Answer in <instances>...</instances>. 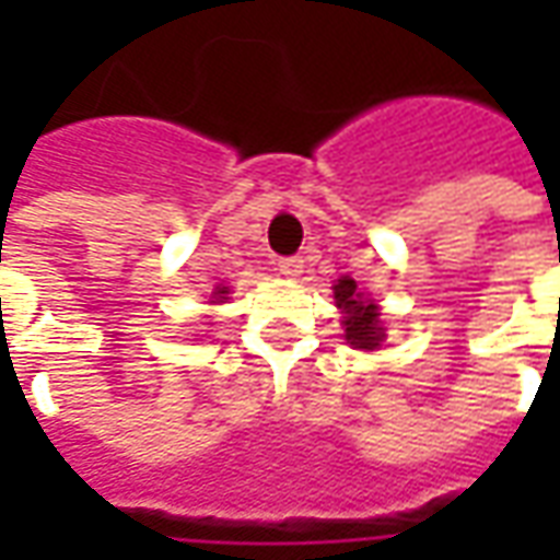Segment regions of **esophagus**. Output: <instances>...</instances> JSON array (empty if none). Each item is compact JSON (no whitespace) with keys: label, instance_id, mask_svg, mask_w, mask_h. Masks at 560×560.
Masks as SVG:
<instances>
[{"label":"esophagus","instance_id":"1","mask_svg":"<svg viewBox=\"0 0 560 560\" xmlns=\"http://www.w3.org/2000/svg\"><path fill=\"white\" fill-rule=\"evenodd\" d=\"M279 272L284 279H296L303 272V257H281Z\"/></svg>","mask_w":560,"mask_h":560}]
</instances>
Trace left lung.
<instances>
[{
    "label": "left lung",
    "instance_id": "8db88e82",
    "mask_svg": "<svg viewBox=\"0 0 560 560\" xmlns=\"http://www.w3.org/2000/svg\"><path fill=\"white\" fill-rule=\"evenodd\" d=\"M332 296H336V305L341 308V327H345V341L351 348H360V351H377L381 341L387 339V329H384V320H381V312L377 305L357 291V281L341 276L336 284H332Z\"/></svg>",
    "mask_w": 560,
    "mask_h": 560
}]
</instances>
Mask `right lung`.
I'll return each instance as SVG.
<instances>
[{
    "mask_svg": "<svg viewBox=\"0 0 560 560\" xmlns=\"http://www.w3.org/2000/svg\"><path fill=\"white\" fill-rule=\"evenodd\" d=\"M228 288H215V291H212V303H224V300H228Z\"/></svg>",
    "mask_w": 560,
    "mask_h": 560,
    "instance_id": "add662e5",
    "label": "right lung"
}]
</instances>
